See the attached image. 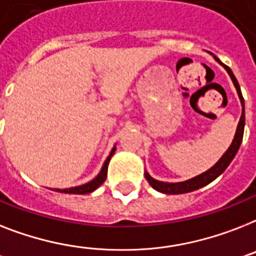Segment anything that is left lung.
<instances>
[{
    "instance_id": "left-lung-1",
    "label": "left lung",
    "mask_w": 256,
    "mask_h": 256,
    "mask_svg": "<svg viewBox=\"0 0 256 256\" xmlns=\"http://www.w3.org/2000/svg\"><path fill=\"white\" fill-rule=\"evenodd\" d=\"M216 59H217V58H216ZM218 62H220V60H218ZM220 63H221V62H220ZM224 67L226 68L228 74H229L230 78H232V82H234V85H236V92H238V96H240V102H242V106H243L242 116H240V124H238V128H236V136H234V140H232V146H230L229 150H228V151L224 154V156H222L221 159L218 160V163L216 164V166H213L210 170H208L206 172H204V174L196 176V178H190V180H186V182H158V180H155V178H151L148 174H146V178H147V182H150V186H152L154 189L159 190V192L168 193V194H178V193H186V192H192V190H196V189L201 188V186H206V184L212 182L216 178H218V176L221 175L222 172L225 171L226 168H228V166L232 163V160L234 159V156H236V151H238V148H240V143H242L243 130H244V100H243L242 92H240V84H238V81H236V76L232 74V70H230L228 66H225V64H224Z\"/></svg>"
}]
</instances>
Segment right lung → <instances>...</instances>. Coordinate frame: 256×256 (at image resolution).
Here are the masks:
<instances>
[{"mask_svg":"<svg viewBox=\"0 0 256 256\" xmlns=\"http://www.w3.org/2000/svg\"><path fill=\"white\" fill-rule=\"evenodd\" d=\"M114 151H116V147L112 150V152L110 155L108 156V159L105 160V164H104L102 170L100 172V175L97 176L96 178H93L92 182H86L84 186H74V188H68V189H58V192H63V193H78V194H85V193H90L93 192L94 189L98 188L101 184H102L105 180H106V174H108V164H109L110 158L113 156Z\"/></svg>","mask_w":256,"mask_h":256,"instance_id":"right-lung-1","label":"right lung"}]
</instances>
